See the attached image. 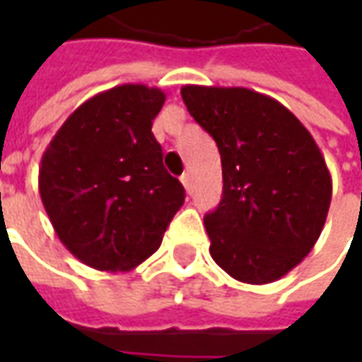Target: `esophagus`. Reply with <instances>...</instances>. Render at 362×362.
I'll list each match as a JSON object with an SVG mask.
<instances>
[{
  "instance_id": "obj_1",
  "label": "esophagus",
  "mask_w": 362,
  "mask_h": 362,
  "mask_svg": "<svg viewBox=\"0 0 362 362\" xmlns=\"http://www.w3.org/2000/svg\"><path fill=\"white\" fill-rule=\"evenodd\" d=\"M180 182H182V186L186 188V192H188V194H192V174L189 173L182 174Z\"/></svg>"
}]
</instances>
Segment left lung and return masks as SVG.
Returning <instances> with one entry per match:
<instances>
[{"label":"left lung","instance_id":"obj_1","mask_svg":"<svg viewBox=\"0 0 362 362\" xmlns=\"http://www.w3.org/2000/svg\"><path fill=\"white\" fill-rule=\"evenodd\" d=\"M180 93L221 153L223 199L204 219L211 258L243 283L281 279L308 256L326 223L332 176L322 151L272 96L204 85Z\"/></svg>","mask_w":362,"mask_h":362}]
</instances>
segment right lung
Listing matches in <instances>:
<instances>
[{
	"mask_svg": "<svg viewBox=\"0 0 362 362\" xmlns=\"http://www.w3.org/2000/svg\"><path fill=\"white\" fill-rule=\"evenodd\" d=\"M166 95L118 85L90 96L46 147L38 192L56 235L98 272H129L155 254L186 192L151 132Z\"/></svg>",
	"mask_w": 362,
	"mask_h": 362,
	"instance_id": "right-lung-1",
	"label": "right lung"
}]
</instances>
